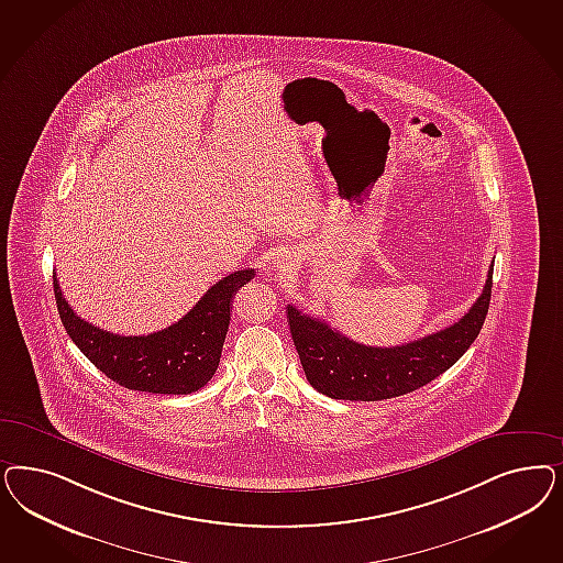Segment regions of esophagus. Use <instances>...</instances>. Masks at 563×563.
Instances as JSON below:
<instances>
[{"label": "esophagus", "mask_w": 563, "mask_h": 563, "mask_svg": "<svg viewBox=\"0 0 563 563\" xmlns=\"http://www.w3.org/2000/svg\"><path fill=\"white\" fill-rule=\"evenodd\" d=\"M291 265V258L286 253H279L277 256H275V267L279 269V272H288L290 269Z\"/></svg>", "instance_id": "esophagus-1"}]
</instances>
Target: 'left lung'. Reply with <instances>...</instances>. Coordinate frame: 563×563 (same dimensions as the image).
<instances>
[{
	"instance_id": "8db88e82",
	"label": "left lung",
	"mask_w": 563,
	"mask_h": 563,
	"mask_svg": "<svg viewBox=\"0 0 563 563\" xmlns=\"http://www.w3.org/2000/svg\"><path fill=\"white\" fill-rule=\"evenodd\" d=\"M490 286L493 269L483 294L457 323L410 344L391 347L358 344L325 321L288 305L291 340L305 375L317 391L352 401L398 398L433 382L462 358L489 312Z\"/></svg>"
}]
</instances>
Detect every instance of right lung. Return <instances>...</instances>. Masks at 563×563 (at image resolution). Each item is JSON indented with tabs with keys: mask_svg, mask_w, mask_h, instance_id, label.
Wrapping results in <instances>:
<instances>
[{
	"mask_svg": "<svg viewBox=\"0 0 563 563\" xmlns=\"http://www.w3.org/2000/svg\"><path fill=\"white\" fill-rule=\"evenodd\" d=\"M254 275L242 269L221 277L178 323L148 335H115L87 323L66 302L54 275L55 302L74 344L111 382L134 391L186 396L216 375L232 298Z\"/></svg>",
	"mask_w": 563,
	"mask_h": 563,
	"instance_id": "1",
	"label": "right lung"
}]
</instances>
